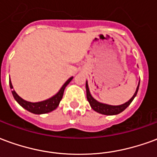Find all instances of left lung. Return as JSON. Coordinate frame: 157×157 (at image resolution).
I'll return each instance as SVG.
<instances>
[{
  "mask_svg": "<svg viewBox=\"0 0 157 157\" xmlns=\"http://www.w3.org/2000/svg\"><path fill=\"white\" fill-rule=\"evenodd\" d=\"M139 86H140V82H139V84L137 86V88H136V91H135V94L133 95L131 98L128 100V102H124V104H121V105H109V104H106V103H102V102H100L98 101H97L93 97L91 94L90 92V90H89L88 83H87V81L86 82V98H87V101L90 103V106L92 107V109L96 111L97 113H99L101 114H104V115H116V114H118L122 113L124 110L128 108L129 104L131 103L132 101L134 100V98H135V96L137 94L139 90Z\"/></svg>",
  "mask_w": 157,
  "mask_h": 157,
  "instance_id": "8db88e82",
  "label": "left lung"
}]
</instances>
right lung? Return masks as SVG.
I'll use <instances>...</instances> for the list:
<instances>
[{
    "mask_svg": "<svg viewBox=\"0 0 157 157\" xmlns=\"http://www.w3.org/2000/svg\"><path fill=\"white\" fill-rule=\"evenodd\" d=\"M73 79V76L70 77V78L64 83V85L62 86L61 88L59 89L55 95L51 97L50 98L46 99L44 101L38 102H28L24 99H22L21 97H19L17 92L15 91H12V95L14 97V98L17 102H18L20 105L22 106L23 109H25L26 110H28L29 112L33 113L34 114H44V113H48L52 112L53 110H55L59 104V102L61 101L62 98H63V94H64V91L65 88L66 87V86L68 85L70 82H71V80ZM10 84V87L13 88L12 86V82L10 80L9 82Z\"/></svg>",
    "mask_w": 157,
    "mask_h": 157,
    "instance_id": "right-lung-1",
    "label": "right lung"
}]
</instances>
